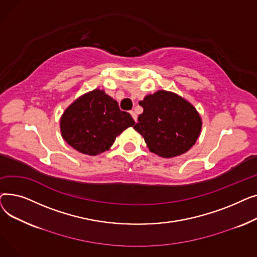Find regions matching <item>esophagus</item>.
Returning <instances> with one entry per match:
<instances>
[{
    "mask_svg": "<svg viewBox=\"0 0 257 257\" xmlns=\"http://www.w3.org/2000/svg\"><path fill=\"white\" fill-rule=\"evenodd\" d=\"M130 114L132 115V117H133V119H134V120H136V121L138 120V114H137V112H136V111L131 110V111H130Z\"/></svg>",
    "mask_w": 257,
    "mask_h": 257,
    "instance_id": "34e87169",
    "label": "esophagus"
}]
</instances>
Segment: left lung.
I'll use <instances>...</instances> for the list:
<instances>
[{
  "instance_id": "left-lung-1",
  "label": "left lung",
  "mask_w": 257,
  "mask_h": 257,
  "mask_svg": "<svg viewBox=\"0 0 257 257\" xmlns=\"http://www.w3.org/2000/svg\"><path fill=\"white\" fill-rule=\"evenodd\" d=\"M140 105L144 111L133 128L144 138L151 152L172 158L184 154L196 144L202 118L187 100L160 89L147 94Z\"/></svg>"
}]
</instances>
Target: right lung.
<instances>
[{
  "mask_svg": "<svg viewBox=\"0 0 257 257\" xmlns=\"http://www.w3.org/2000/svg\"><path fill=\"white\" fill-rule=\"evenodd\" d=\"M136 121L117 102L96 88L77 98L60 117L62 139L78 152L96 156L108 151L117 136Z\"/></svg>",
  "mask_w": 257,
  "mask_h": 257,
  "instance_id": "add662e5",
  "label": "right lung"
}]
</instances>
